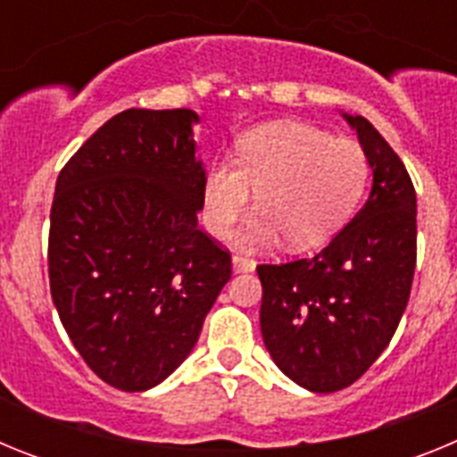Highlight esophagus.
I'll use <instances>...</instances> for the list:
<instances>
[{"mask_svg":"<svg viewBox=\"0 0 457 457\" xmlns=\"http://www.w3.org/2000/svg\"><path fill=\"white\" fill-rule=\"evenodd\" d=\"M231 263H233V272H236V274H240V272H252V270L256 268V263H253L252 258L240 256V253H236V256L231 258Z\"/></svg>","mask_w":457,"mask_h":457,"instance_id":"obj_1","label":"esophagus"}]
</instances>
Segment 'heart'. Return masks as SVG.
Masks as SVG:
<instances>
[{
	"instance_id": "obj_1",
	"label": "heart",
	"mask_w": 457,
	"mask_h": 457,
	"mask_svg": "<svg viewBox=\"0 0 457 457\" xmlns=\"http://www.w3.org/2000/svg\"><path fill=\"white\" fill-rule=\"evenodd\" d=\"M210 167L204 224L226 237L256 192L261 208L245 242L261 247L286 237L304 252L332 240L348 224L369 185V157L359 144L297 120H274L237 139V160Z\"/></svg>"
}]
</instances>
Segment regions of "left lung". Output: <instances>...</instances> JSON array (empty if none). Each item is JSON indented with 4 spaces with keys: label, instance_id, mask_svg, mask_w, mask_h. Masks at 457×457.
<instances>
[{
    "label": "left lung",
    "instance_id": "obj_1",
    "mask_svg": "<svg viewBox=\"0 0 457 457\" xmlns=\"http://www.w3.org/2000/svg\"><path fill=\"white\" fill-rule=\"evenodd\" d=\"M373 169L370 196L320 253L258 265L261 332L293 382L332 394L389 345L417 265V192L401 157L364 116H348Z\"/></svg>",
    "mask_w": 457,
    "mask_h": 457
}]
</instances>
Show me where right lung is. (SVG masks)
<instances>
[{
    "instance_id": "right-lung-1",
    "label": "right lung",
    "mask_w": 457,
    "mask_h": 457,
    "mask_svg": "<svg viewBox=\"0 0 457 457\" xmlns=\"http://www.w3.org/2000/svg\"><path fill=\"white\" fill-rule=\"evenodd\" d=\"M192 109H125L62 169L50 212V290L88 369L146 391L183 364L231 278L199 228L205 169Z\"/></svg>"
}]
</instances>
